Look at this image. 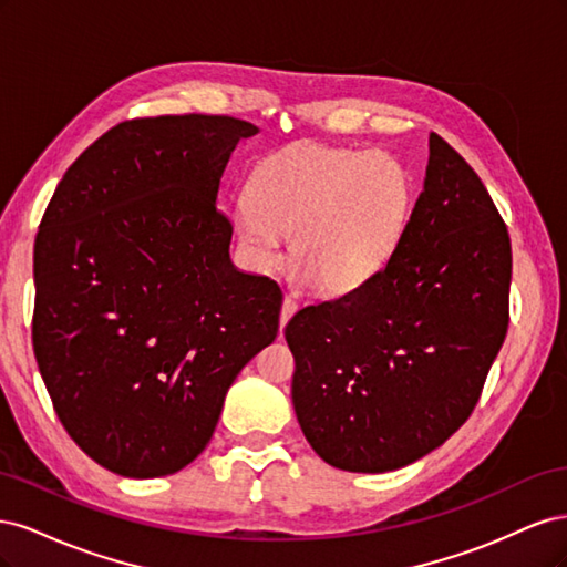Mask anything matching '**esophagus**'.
Listing matches in <instances>:
<instances>
[{"label": "esophagus", "mask_w": 567, "mask_h": 567, "mask_svg": "<svg viewBox=\"0 0 567 567\" xmlns=\"http://www.w3.org/2000/svg\"><path fill=\"white\" fill-rule=\"evenodd\" d=\"M296 312H298V302L293 298H284V302H281V326H286Z\"/></svg>", "instance_id": "obj_1"}]
</instances>
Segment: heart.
<instances>
[{
	"label": "heart",
	"instance_id": "1",
	"mask_svg": "<svg viewBox=\"0 0 567 567\" xmlns=\"http://www.w3.org/2000/svg\"><path fill=\"white\" fill-rule=\"evenodd\" d=\"M409 169L385 151L298 144L252 169L234 229L248 262H290L317 293L342 296L371 281L400 248L411 215Z\"/></svg>",
	"mask_w": 567,
	"mask_h": 567
}]
</instances>
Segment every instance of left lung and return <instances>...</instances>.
Wrapping results in <instances>:
<instances>
[{"mask_svg":"<svg viewBox=\"0 0 567 567\" xmlns=\"http://www.w3.org/2000/svg\"><path fill=\"white\" fill-rule=\"evenodd\" d=\"M511 241L473 167L431 134L423 192L371 281L286 326L290 394L333 468L388 473L466 423L508 329Z\"/></svg>","mask_w":567,"mask_h":567,"instance_id":"8db88e82","label":"left lung"}]
</instances>
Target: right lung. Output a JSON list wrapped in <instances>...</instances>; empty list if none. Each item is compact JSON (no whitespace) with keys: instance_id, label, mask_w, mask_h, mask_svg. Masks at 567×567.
<instances>
[{"instance_id":"1","label":"right lung","mask_w":567,"mask_h":567,"mask_svg":"<svg viewBox=\"0 0 567 567\" xmlns=\"http://www.w3.org/2000/svg\"><path fill=\"white\" fill-rule=\"evenodd\" d=\"M229 115L113 130L68 167L35 241V348L63 427L99 466L148 480L210 442L227 392L277 338L281 290L236 269L217 210Z\"/></svg>"}]
</instances>
